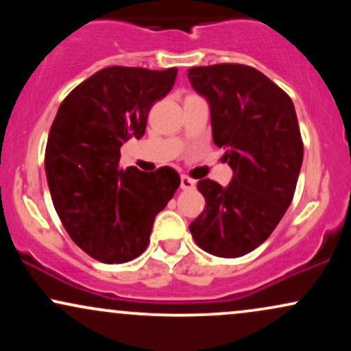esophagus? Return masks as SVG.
I'll use <instances>...</instances> for the list:
<instances>
[{"instance_id":"1","label":"esophagus","mask_w":351,"mask_h":351,"mask_svg":"<svg viewBox=\"0 0 351 351\" xmlns=\"http://www.w3.org/2000/svg\"><path fill=\"white\" fill-rule=\"evenodd\" d=\"M180 186H181V189H184V191H188V189H195L196 188V181L191 180L186 175H183V176H181Z\"/></svg>"}]
</instances>
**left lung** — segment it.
<instances>
[{
  "label": "left lung",
  "instance_id": "obj_1",
  "mask_svg": "<svg viewBox=\"0 0 351 351\" xmlns=\"http://www.w3.org/2000/svg\"><path fill=\"white\" fill-rule=\"evenodd\" d=\"M211 112L213 142L224 148L232 180H199L204 211L189 224L203 251L241 257L271 236L295 193L304 143L291 97L263 72L243 64L188 69Z\"/></svg>",
  "mask_w": 351,
  "mask_h": 351
}]
</instances>
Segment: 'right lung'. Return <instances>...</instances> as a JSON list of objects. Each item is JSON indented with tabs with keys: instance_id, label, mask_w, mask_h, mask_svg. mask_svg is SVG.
<instances>
[{
	"instance_id": "add662e5",
	"label": "right lung",
	"mask_w": 351,
	"mask_h": 351,
	"mask_svg": "<svg viewBox=\"0 0 351 351\" xmlns=\"http://www.w3.org/2000/svg\"><path fill=\"white\" fill-rule=\"evenodd\" d=\"M176 72L106 67L62 100L52 122L44 160L52 203L71 239L100 263L138 257L180 186L170 167L119 168L120 147L142 138L148 112L171 90Z\"/></svg>"
}]
</instances>
